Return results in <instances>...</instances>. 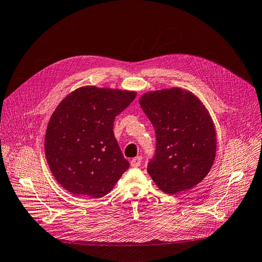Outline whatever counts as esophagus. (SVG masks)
Listing matches in <instances>:
<instances>
[{"label":"esophagus","mask_w":262,"mask_h":262,"mask_svg":"<svg viewBox=\"0 0 262 262\" xmlns=\"http://www.w3.org/2000/svg\"><path fill=\"white\" fill-rule=\"evenodd\" d=\"M141 162H142V157L139 156V157H135V158H133L131 160V165L133 167H138L141 165Z\"/></svg>","instance_id":"34e87169"}]
</instances>
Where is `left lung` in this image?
Here are the masks:
<instances>
[{
  "label": "left lung",
  "mask_w": 262,
  "mask_h": 262,
  "mask_svg": "<svg viewBox=\"0 0 262 262\" xmlns=\"http://www.w3.org/2000/svg\"><path fill=\"white\" fill-rule=\"evenodd\" d=\"M140 104L156 132L147 172L159 189L176 194L201 183L213 166L217 145L215 125L203 103L175 87L144 93Z\"/></svg>",
  "instance_id": "8db88e82"
}]
</instances>
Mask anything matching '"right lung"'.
I'll use <instances>...</instances> for the list:
<instances>
[{
    "instance_id": "obj_1",
    "label": "right lung",
    "mask_w": 262,
    "mask_h": 262,
    "mask_svg": "<svg viewBox=\"0 0 262 262\" xmlns=\"http://www.w3.org/2000/svg\"><path fill=\"white\" fill-rule=\"evenodd\" d=\"M135 97V91L85 86L60 102L47 125L45 155L66 190L102 198L129 169L113 128L115 117Z\"/></svg>"
}]
</instances>
